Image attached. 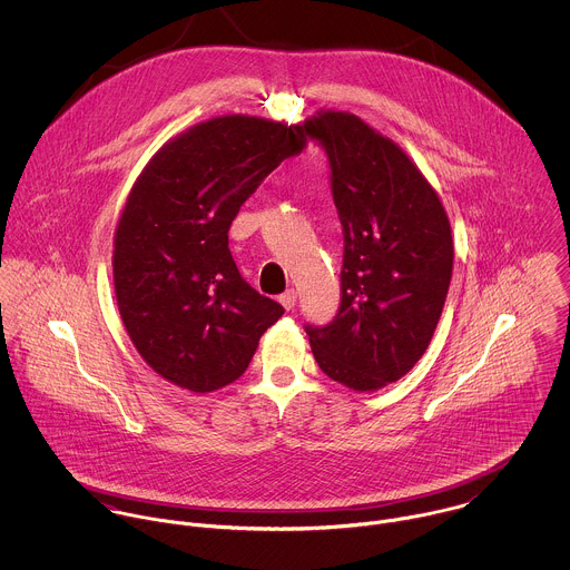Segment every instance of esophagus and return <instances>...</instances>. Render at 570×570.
<instances>
[{
    "mask_svg": "<svg viewBox=\"0 0 570 570\" xmlns=\"http://www.w3.org/2000/svg\"><path fill=\"white\" fill-rule=\"evenodd\" d=\"M281 305L289 312V309H294L296 307V301H298V294H296V289H287L285 294H281Z\"/></svg>",
    "mask_w": 570,
    "mask_h": 570,
    "instance_id": "1",
    "label": "esophagus"
}]
</instances>
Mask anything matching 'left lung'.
<instances>
[{"label": "left lung", "instance_id": "1", "mask_svg": "<svg viewBox=\"0 0 570 570\" xmlns=\"http://www.w3.org/2000/svg\"><path fill=\"white\" fill-rule=\"evenodd\" d=\"M305 131L325 149L344 235L337 314L305 331L331 380L377 391L432 340L452 278L450 222L406 154L357 116L323 111Z\"/></svg>", "mask_w": 570, "mask_h": 570}]
</instances>
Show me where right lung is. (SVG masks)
<instances>
[{
    "label": "right lung",
    "instance_id": "obj_1",
    "mask_svg": "<svg viewBox=\"0 0 570 570\" xmlns=\"http://www.w3.org/2000/svg\"><path fill=\"white\" fill-rule=\"evenodd\" d=\"M305 127L222 116L166 142L116 230L120 318L164 380L210 393L239 380L285 309L245 283L228 230L245 199L305 147Z\"/></svg>",
    "mask_w": 570,
    "mask_h": 570
}]
</instances>
